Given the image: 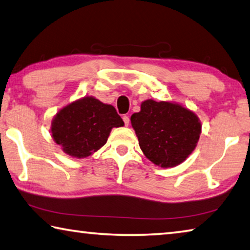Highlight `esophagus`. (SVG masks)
<instances>
[{"instance_id": "obj_1", "label": "esophagus", "mask_w": 250, "mask_h": 250, "mask_svg": "<svg viewBox=\"0 0 250 250\" xmlns=\"http://www.w3.org/2000/svg\"><path fill=\"white\" fill-rule=\"evenodd\" d=\"M122 119H124V122H125V125L128 126L129 125V124H130V118H129V116H126V115H125L124 117H122Z\"/></svg>"}]
</instances>
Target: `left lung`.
Returning <instances> with one entry per match:
<instances>
[{"mask_svg": "<svg viewBox=\"0 0 250 250\" xmlns=\"http://www.w3.org/2000/svg\"><path fill=\"white\" fill-rule=\"evenodd\" d=\"M139 146L147 159L161 167H174L197 146L202 125L192 110L171 101L145 100L131 116Z\"/></svg>", "mask_w": 250, "mask_h": 250, "instance_id": "8db88e82", "label": "left lung"}]
</instances>
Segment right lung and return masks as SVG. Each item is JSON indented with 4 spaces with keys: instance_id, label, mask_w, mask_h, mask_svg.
<instances>
[{
    "instance_id": "1",
    "label": "right lung",
    "mask_w": 250,
    "mask_h": 250,
    "mask_svg": "<svg viewBox=\"0 0 250 250\" xmlns=\"http://www.w3.org/2000/svg\"><path fill=\"white\" fill-rule=\"evenodd\" d=\"M124 125L113 105L90 96L59 110L52 121L50 132L66 154L83 159L105 145L112 128Z\"/></svg>"
}]
</instances>
